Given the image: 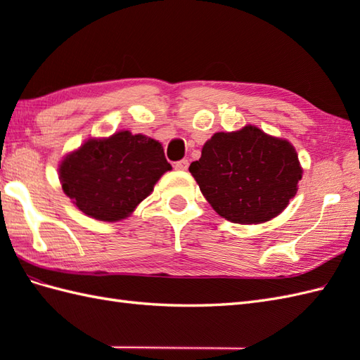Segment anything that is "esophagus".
I'll return each instance as SVG.
<instances>
[{
  "instance_id": "1",
  "label": "esophagus",
  "mask_w": 360,
  "mask_h": 360,
  "mask_svg": "<svg viewBox=\"0 0 360 360\" xmlns=\"http://www.w3.org/2000/svg\"><path fill=\"white\" fill-rule=\"evenodd\" d=\"M174 168L176 170H187L188 168V160L187 159H182V160H178V162H174Z\"/></svg>"
}]
</instances>
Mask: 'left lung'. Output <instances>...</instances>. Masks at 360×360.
<instances>
[{
	"instance_id": "obj_1",
	"label": "left lung",
	"mask_w": 360,
	"mask_h": 360,
	"mask_svg": "<svg viewBox=\"0 0 360 360\" xmlns=\"http://www.w3.org/2000/svg\"><path fill=\"white\" fill-rule=\"evenodd\" d=\"M188 170L215 212L240 224L277 217L302 179L292 145L252 125L213 134Z\"/></svg>"
}]
</instances>
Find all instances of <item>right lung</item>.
<instances>
[{"label": "right lung", "instance_id": "obj_1", "mask_svg": "<svg viewBox=\"0 0 360 360\" xmlns=\"http://www.w3.org/2000/svg\"><path fill=\"white\" fill-rule=\"evenodd\" d=\"M172 165L155 139L119 131L89 139L60 165L63 192L77 207L101 221H119L151 192Z\"/></svg>", "mask_w": 360, "mask_h": 360}]
</instances>
